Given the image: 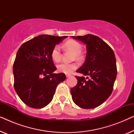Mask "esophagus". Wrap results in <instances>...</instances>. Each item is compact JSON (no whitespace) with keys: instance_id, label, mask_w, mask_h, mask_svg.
Returning <instances> with one entry per match:
<instances>
[{"instance_id":"obj_1","label":"esophagus","mask_w":134,"mask_h":134,"mask_svg":"<svg viewBox=\"0 0 134 134\" xmlns=\"http://www.w3.org/2000/svg\"><path fill=\"white\" fill-rule=\"evenodd\" d=\"M66 77L68 78V77H70L71 76H70V75H68V74H66Z\"/></svg>"}]
</instances>
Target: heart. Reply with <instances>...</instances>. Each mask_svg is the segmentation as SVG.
I'll use <instances>...</instances> for the list:
<instances>
[{
    "label": "heart",
    "instance_id": "heart-1",
    "mask_svg": "<svg viewBox=\"0 0 134 134\" xmlns=\"http://www.w3.org/2000/svg\"><path fill=\"white\" fill-rule=\"evenodd\" d=\"M64 46L68 50L74 53L73 58L77 60H81L82 56L80 53L82 51V46L77 41L72 40H69L64 44ZM51 57L54 61L58 62L61 60L62 54L60 47L58 46H55L51 52ZM77 68V65L76 63H62L57 66V68L59 72L69 74L72 73Z\"/></svg>",
    "mask_w": 134,
    "mask_h": 134
}]
</instances>
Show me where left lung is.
<instances>
[{
  "label": "left lung",
  "instance_id": "1",
  "mask_svg": "<svg viewBox=\"0 0 134 134\" xmlns=\"http://www.w3.org/2000/svg\"><path fill=\"white\" fill-rule=\"evenodd\" d=\"M72 38L86 45L85 61L76 72L87 76V80L84 76L76 77L77 83L71 89L72 99L79 107L94 109L104 103L113 91L117 74L115 54L97 36L88 34Z\"/></svg>",
  "mask_w": 134,
  "mask_h": 134
}]
</instances>
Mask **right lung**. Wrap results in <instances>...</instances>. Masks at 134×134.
Instances as JSON below:
<instances>
[{"label":"right lung","instance_id":"obj_1","mask_svg":"<svg viewBox=\"0 0 134 134\" xmlns=\"http://www.w3.org/2000/svg\"><path fill=\"white\" fill-rule=\"evenodd\" d=\"M66 36L40 35L21 45L16 54L13 72L14 87L20 99L29 107L41 109L52 100L57 86L66 79L56 70L51 52Z\"/></svg>","mask_w":134,"mask_h":134}]
</instances>
